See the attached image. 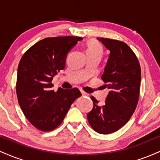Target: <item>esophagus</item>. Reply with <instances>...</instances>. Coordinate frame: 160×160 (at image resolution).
<instances>
[{
    "label": "esophagus",
    "mask_w": 160,
    "mask_h": 160,
    "mask_svg": "<svg viewBox=\"0 0 160 160\" xmlns=\"http://www.w3.org/2000/svg\"><path fill=\"white\" fill-rule=\"evenodd\" d=\"M81 94H82V96H84V95H89L87 94V93L85 92H83V91H81Z\"/></svg>",
    "instance_id": "34e87169"
}]
</instances>
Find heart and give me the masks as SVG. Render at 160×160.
I'll use <instances>...</instances> for the list:
<instances>
[{"label":"heart","instance_id":"b5f03b06","mask_svg":"<svg viewBox=\"0 0 160 160\" xmlns=\"http://www.w3.org/2000/svg\"><path fill=\"white\" fill-rule=\"evenodd\" d=\"M87 50L99 52L100 54H102L103 49H102V46L100 45V43L98 42H97L96 40H92V41H90V43H89Z\"/></svg>","mask_w":160,"mask_h":160}]
</instances>
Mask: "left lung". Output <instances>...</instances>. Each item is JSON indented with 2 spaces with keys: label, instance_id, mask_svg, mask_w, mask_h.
<instances>
[{
  "label": "left lung",
  "instance_id": "left-lung-1",
  "mask_svg": "<svg viewBox=\"0 0 160 160\" xmlns=\"http://www.w3.org/2000/svg\"><path fill=\"white\" fill-rule=\"evenodd\" d=\"M97 39L110 51L102 76L110 91L102 107L91 97L93 108L87 118L95 132L107 135L122 128L135 111L140 93L141 67L135 54L126 43L109 38Z\"/></svg>",
  "mask_w": 160,
  "mask_h": 160
}]
</instances>
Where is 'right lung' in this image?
Listing matches in <instances>:
<instances>
[{
    "mask_svg": "<svg viewBox=\"0 0 160 160\" xmlns=\"http://www.w3.org/2000/svg\"><path fill=\"white\" fill-rule=\"evenodd\" d=\"M80 37H55L43 39L24 53L18 66L16 95L25 117L43 132L58 127L71 104L81 96L77 88L55 92L53 77L65 67L68 53Z\"/></svg>",
    "mask_w": 160,
    "mask_h": 160,
    "instance_id": "obj_1",
    "label": "right lung"
}]
</instances>
